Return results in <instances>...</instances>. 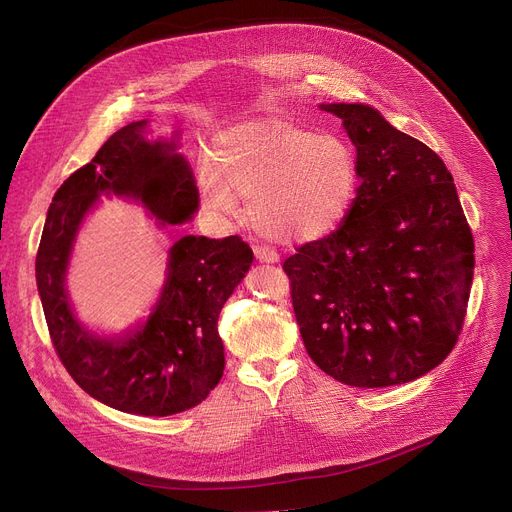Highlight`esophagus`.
<instances>
[{"instance_id": "esophagus-1", "label": "esophagus", "mask_w": 512, "mask_h": 512, "mask_svg": "<svg viewBox=\"0 0 512 512\" xmlns=\"http://www.w3.org/2000/svg\"><path fill=\"white\" fill-rule=\"evenodd\" d=\"M254 256H256L258 262H266V264H277L279 262V254L271 248H266V246H256Z\"/></svg>"}]
</instances>
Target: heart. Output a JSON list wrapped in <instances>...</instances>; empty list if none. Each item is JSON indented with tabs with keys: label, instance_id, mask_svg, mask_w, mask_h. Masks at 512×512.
I'll list each match as a JSON object with an SVG mask.
<instances>
[{
	"label": "heart",
	"instance_id": "1",
	"mask_svg": "<svg viewBox=\"0 0 512 512\" xmlns=\"http://www.w3.org/2000/svg\"><path fill=\"white\" fill-rule=\"evenodd\" d=\"M198 185L214 218L239 216L243 200L262 235L306 243L346 221L358 193V160L342 135L264 120L218 137Z\"/></svg>",
	"mask_w": 512,
	"mask_h": 512
}]
</instances>
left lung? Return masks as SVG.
Listing matches in <instances>:
<instances>
[{
	"instance_id": "1",
	"label": "left lung",
	"mask_w": 512,
	"mask_h": 512,
	"mask_svg": "<svg viewBox=\"0 0 512 512\" xmlns=\"http://www.w3.org/2000/svg\"><path fill=\"white\" fill-rule=\"evenodd\" d=\"M350 135L360 187L346 221L283 262L308 356L352 387L427 375L465 321L475 243L450 170L369 104H321Z\"/></svg>"
}]
</instances>
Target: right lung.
Here are the masks:
<instances>
[{
    "label": "right lung",
    "instance_id": "obj_1",
    "mask_svg": "<svg viewBox=\"0 0 512 512\" xmlns=\"http://www.w3.org/2000/svg\"><path fill=\"white\" fill-rule=\"evenodd\" d=\"M179 139L181 131L154 137L148 118L116 131L56 191L35 260L47 329L70 377L91 398L141 417L198 406L221 381L225 348L216 323L250 271V246L237 235L177 239L150 314L123 333H95L81 323L66 275L77 235L104 196L141 204L162 231L191 221L200 196Z\"/></svg>",
    "mask_w": 512,
    "mask_h": 512
}]
</instances>
